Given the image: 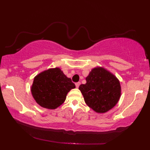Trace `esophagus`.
Here are the masks:
<instances>
[{"mask_svg":"<svg viewBox=\"0 0 150 150\" xmlns=\"http://www.w3.org/2000/svg\"><path fill=\"white\" fill-rule=\"evenodd\" d=\"M75 85H76V87L77 88H79L80 85H81V83H80V82H78V83H75Z\"/></svg>","mask_w":150,"mask_h":150,"instance_id":"1","label":"esophagus"}]
</instances>
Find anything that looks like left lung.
<instances>
[{
    "instance_id": "1",
    "label": "left lung",
    "mask_w": 150,
    "mask_h": 150,
    "mask_svg": "<svg viewBox=\"0 0 150 150\" xmlns=\"http://www.w3.org/2000/svg\"><path fill=\"white\" fill-rule=\"evenodd\" d=\"M79 89L85 103L97 112H106L115 106L121 95L117 79L102 67L94 68Z\"/></svg>"
}]
</instances>
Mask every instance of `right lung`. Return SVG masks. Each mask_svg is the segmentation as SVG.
I'll return each mask as SVG.
<instances>
[{
    "instance_id": "right-lung-1",
    "label": "right lung",
    "mask_w": 150,
    "mask_h": 150,
    "mask_svg": "<svg viewBox=\"0 0 150 150\" xmlns=\"http://www.w3.org/2000/svg\"><path fill=\"white\" fill-rule=\"evenodd\" d=\"M74 83L59 68L50 69L34 79L31 93L37 103L42 107L54 109L61 105Z\"/></svg>"
}]
</instances>
